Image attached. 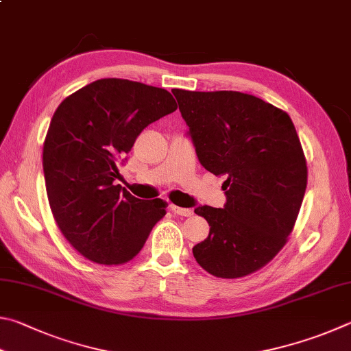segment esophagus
<instances>
[{"label":"esophagus","mask_w":351,"mask_h":351,"mask_svg":"<svg viewBox=\"0 0 351 351\" xmlns=\"http://www.w3.org/2000/svg\"><path fill=\"white\" fill-rule=\"evenodd\" d=\"M171 211L177 214V216H183V217H189L193 216V211L189 210V208H180V206H176V205H169Z\"/></svg>","instance_id":"1"}]
</instances>
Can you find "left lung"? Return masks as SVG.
<instances>
[{"label":"left lung","instance_id":"left-lung-1","mask_svg":"<svg viewBox=\"0 0 351 351\" xmlns=\"http://www.w3.org/2000/svg\"><path fill=\"white\" fill-rule=\"evenodd\" d=\"M172 94L199 162L226 177L225 206L194 210L210 234L193 254L216 278H243L279 253L298 219L306 163L296 128L284 110L242 92Z\"/></svg>","mask_w":351,"mask_h":351}]
</instances>
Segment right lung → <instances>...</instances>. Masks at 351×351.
<instances>
[{
    "mask_svg": "<svg viewBox=\"0 0 351 351\" xmlns=\"http://www.w3.org/2000/svg\"><path fill=\"white\" fill-rule=\"evenodd\" d=\"M176 109L166 89L101 78L55 110L43 146L47 199L60 231L86 259L131 261L166 214L162 199H137L114 182L138 134Z\"/></svg>",
    "mask_w": 351,
    "mask_h": 351,
    "instance_id": "add662e5",
    "label": "right lung"
}]
</instances>
